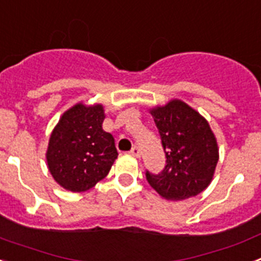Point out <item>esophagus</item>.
I'll list each match as a JSON object with an SVG mask.
<instances>
[{
  "instance_id": "esophagus-1",
  "label": "esophagus",
  "mask_w": 261,
  "mask_h": 261,
  "mask_svg": "<svg viewBox=\"0 0 261 261\" xmlns=\"http://www.w3.org/2000/svg\"><path fill=\"white\" fill-rule=\"evenodd\" d=\"M129 153H130V155L136 156V158H140V156H141V150H140V147L138 146H133L132 150L129 151Z\"/></svg>"
}]
</instances>
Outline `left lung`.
Here are the masks:
<instances>
[{"instance_id":"left-lung-1","label":"left lung","mask_w":261,"mask_h":261,"mask_svg":"<svg viewBox=\"0 0 261 261\" xmlns=\"http://www.w3.org/2000/svg\"><path fill=\"white\" fill-rule=\"evenodd\" d=\"M158 128L166 166L147 171L146 180L166 200H184L211 184L218 162V146L208 121L181 100L151 110Z\"/></svg>"}]
</instances>
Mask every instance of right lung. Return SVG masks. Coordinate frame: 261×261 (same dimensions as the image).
Returning <instances> with one entry per match:
<instances>
[{
	"mask_svg": "<svg viewBox=\"0 0 261 261\" xmlns=\"http://www.w3.org/2000/svg\"><path fill=\"white\" fill-rule=\"evenodd\" d=\"M100 105H75L53 129L47 162L53 179L65 190L85 192L105 179L117 158L115 138L105 132Z\"/></svg>",
	"mask_w": 261,
	"mask_h": 261,
	"instance_id": "obj_1",
	"label": "right lung"
}]
</instances>
